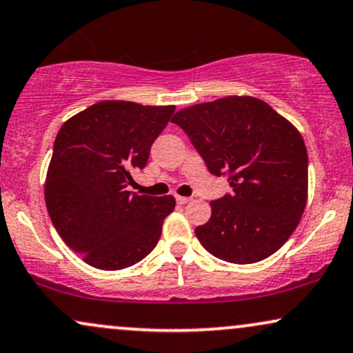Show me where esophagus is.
<instances>
[{"mask_svg":"<svg viewBox=\"0 0 353 353\" xmlns=\"http://www.w3.org/2000/svg\"><path fill=\"white\" fill-rule=\"evenodd\" d=\"M176 201H177V203H182V205H184V203L190 202V199L189 197H182V195H176Z\"/></svg>","mask_w":353,"mask_h":353,"instance_id":"esophagus-1","label":"esophagus"}]
</instances>
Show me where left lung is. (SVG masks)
I'll return each mask as SVG.
<instances>
[{"label":"left lung","mask_w":353,"mask_h":353,"mask_svg":"<svg viewBox=\"0 0 353 353\" xmlns=\"http://www.w3.org/2000/svg\"><path fill=\"white\" fill-rule=\"evenodd\" d=\"M214 176L232 194L212 201L195 235L210 254L250 265L278 252L298 227L307 201L303 136L266 101L225 97L172 117Z\"/></svg>","instance_id":"obj_1"}]
</instances>
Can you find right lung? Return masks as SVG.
<instances>
[{
    "label": "right lung",
    "instance_id": "obj_1",
    "mask_svg": "<svg viewBox=\"0 0 353 353\" xmlns=\"http://www.w3.org/2000/svg\"><path fill=\"white\" fill-rule=\"evenodd\" d=\"M174 110L100 101L59 130L46 177V205L61 239L93 268H128L158 245L176 201L126 188L133 182L131 172L148 164L152 143Z\"/></svg>",
    "mask_w": 353,
    "mask_h": 353
}]
</instances>
